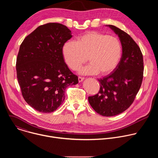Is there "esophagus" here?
<instances>
[{"label":"esophagus","instance_id":"esophagus-1","mask_svg":"<svg viewBox=\"0 0 158 158\" xmlns=\"http://www.w3.org/2000/svg\"><path fill=\"white\" fill-rule=\"evenodd\" d=\"M84 79V77H80V76H79V77H78V81H79V82H82Z\"/></svg>","mask_w":158,"mask_h":158}]
</instances>
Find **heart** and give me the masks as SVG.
Instances as JSON below:
<instances>
[{
  "instance_id": "1",
  "label": "heart",
  "mask_w": 158,
  "mask_h": 158,
  "mask_svg": "<svg viewBox=\"0 0 158 158\" xmlns=\"http://www.w3.org/2000/svg\"><path fill=\"white\" fill-rule=\"evenodd\" d=\"M62 55L70 69L77 70L86 61L90 64L79 73L84 75H106L117 66L121 55V46L115 37L98 32H89L77 37L76 42L67 41L62 47Z\"/></svg>"
}]
</instances>
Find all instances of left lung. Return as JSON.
Segmentation results:
<instances>
[{"instance_id": "1", "label": "left lung", "mask_w": 158, "mask_h": 158, "mask_svg": "<svg viewBox=\"0 0 158 158\" xmlns=\"http://www.w3.org/2000/svg\"><path fill=\"white\" fill-rule=\"evenodd\" d=\"M107 26L119 37L122 56L113 72L98 79L99 91L88 97V101L98 114L110 117L122 113L134 102L142 84L144 62L139 47L129 34L114 26Z\"/></svg>"}]
</instances>
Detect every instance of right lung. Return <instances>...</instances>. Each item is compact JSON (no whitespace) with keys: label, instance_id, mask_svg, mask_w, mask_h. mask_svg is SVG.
<instances>
[{"label":"right lung","instance_id":"right-lung-1","mask_svg":"<svg viewBox=\"0 0 158 158\" xmlns=\"http://www.w3.org/2000/svg\"><path fill=\"white\" fill-rule=\"evenodd\" d=\"M71 31L59 23L39 26L22 42L16 61L22 96L36 110L49 113L64 102L65 89L78 83L65 63L64 44Z\"/></svg>","mask_w":158,"mask_h":158}]
</instances>
